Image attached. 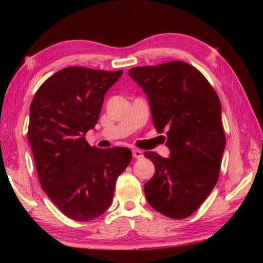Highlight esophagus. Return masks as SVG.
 Instances as JSON below:
<instances>
[{"label": "esophagus", "mask_w": 263, "mask_h": 263, "mask_svg": "<svg viewBox=\"0 0 263 263\" xmlns=\"http://www.w3.org/2000/svg\"><path fill=\"white\" fill-rule=\"evenodd\" d=\"M132 154H133V158H136V159H141L142 157H144V153H142L139 149H132Z\"/></svg>", "instance_id": "obj_1"}]
</instances>
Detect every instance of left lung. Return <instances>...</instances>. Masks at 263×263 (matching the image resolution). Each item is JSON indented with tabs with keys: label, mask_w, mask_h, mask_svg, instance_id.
Returning a JSON list of instances; mask_svg holds the SVG:
<instances>
[{
	"label": "left lung",
	"mask_w": 263,
	"mask_h": 263,
	"mask_svg": "<svg viewBox=\"0 0 263 263\" xmlns=\"http://www.w3.org/2000/svg\"><path fill=\"white\" fill-rule=\"evenodd\" d=\"M128 75L147 96L155 128L167 131L169 158L145 153L155 166L144 184L146 199L162 215L183 219L218 181L226 145L219 97L203 74L183 61L135 67Z\"/></svg>",
	"instance_id": "left-lung-1"
}]
</instances>
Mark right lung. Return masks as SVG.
I'll list each match as a JSON object with an SVG mask.
<instances>
[{"mask_svg": "<svg viewBox=\"0 0 263 263\" xmlns=\"http://www.w3.org/2000/svg\"><path fill=\"white\" fill-rule=\"evenodd\" d=\"M123 70L60 69L44 82L30 106L28 139L42 188L73 220L108 210L116 180L132 159L126 147H91L86 133L99 122L104 95Z\"/></svg>", "mask_w": 263, "mask_h": 263, "instance_id": "add662e5", "label": "right lung"}]
</instances>
